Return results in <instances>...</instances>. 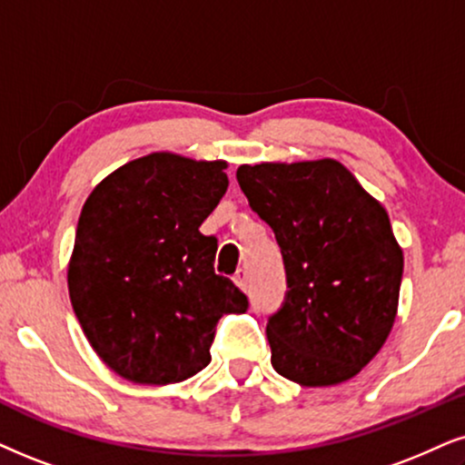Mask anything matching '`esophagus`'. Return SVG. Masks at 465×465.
Wrapping results in <instances>:
<instances>
[{
	"mask_svg": "<svg viewBox=\"0 0 465 465\" xmlns=\"http://www.w3.org/2000/svg\"><path fill=\"white\" fill-rule=\"evenodd\" d=\"M233 283H236L240 290H246V285H249V276H246V270L240 268L236 274H233Z\"/></svg>",
	"mask_w": 465,
	"mask_h": 465,
	"instance_id": "obj_1",
	"label": "esophagus"
}]
</instances>
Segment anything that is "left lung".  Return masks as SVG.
Masks as SVG:
<instances>
[{
	"instance_id": "left-lung-1",
	"label": "left lung",
	"mask_w": 465,
	"mask_h": 465,
	"mask_svg": "<svg viewBox=\"0 0 465 465\" xmlns=\"http://www.w3.org/2000/svg\"><path fill=\"white\" fill-rule=\"evenodd\" d=\"M236 178L285 262L290 290L266 326L274 371L309 389L351 380L397 317L403 251L389 213L334 158L240 164Z\"/></svg>"
}]
</instances>
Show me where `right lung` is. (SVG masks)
<instances>
[{
	"instance_id": "1",
	"label": "right lung",
	"mask_w": 465,
	"mask_h": 465,
	"mask_svg": "<svg viewBox=\"0 0 465 465\" xmlns=\"http://www.w3.org/2000/svg\"><path fill=\"white\" fill-rule=\"evenodd\" d=\"M225 161L152 152L85 199L68 292L87 341L134 384L184 381L208 367L214 331L249 301L214 272L216 238L199 232L225 195Z\"/></svg>"
}]
</instances>
